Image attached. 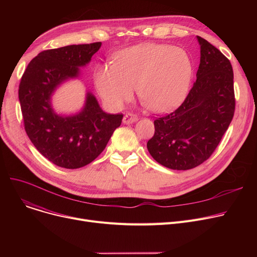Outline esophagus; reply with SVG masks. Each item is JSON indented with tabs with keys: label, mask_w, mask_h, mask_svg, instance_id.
Masks as SVG:
<instances>
[{
	"label": "esophagus",
	"mask_w": 257,
	"mask_h": 257,
	"mask_svg": "<svg viewBox=\"0 0 257 257\" xmlns=\"http://www.w3.org/2000/svg\"><path fill=\"white\" fill-rule=\"evenodd\" d=\"M137 120H138V116L132 114V113H126L123 117V123L124 124H132Z\"/></svg>",
	"instance_id": "esophagus-1"
}]
</instances>
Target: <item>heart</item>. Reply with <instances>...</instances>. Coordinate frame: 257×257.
Instances as JSON below:
<instances>
[{
    "mask_svg": "<svg viewBox=\"0 0 257 257\" xmlns=\"http://www.w3.org/2000/svg\"><path fill=\"white\" fill-rule=\"evenodd\" d=\"M194 74L188 53L177 47L142 44L119 51L114 64L100 65L94 82L111 108L132 99L137 87L142 103L156 113H166L186 98Z\"/></svg>",
    "mask_w": 257,
    "mask_h": 257,
    "instance_id": "obj_1",
    "label": "heart"
}]
</instances>
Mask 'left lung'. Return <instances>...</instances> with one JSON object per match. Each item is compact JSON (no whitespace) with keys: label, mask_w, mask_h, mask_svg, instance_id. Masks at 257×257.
<instances>
[{"label":"left lung","mask_w":257,"mask_h":257,"mask_svg":"<svg viewBox=\"0 0 257 257\" xmlns=\"http://www.w3.org/2000/svg\"><path fill=\"white\" fill-rule=\"evenodd\" d=\"M200 64L197 80L179 108L154 120L148 151L158 164L185 171L204 163L230 125L235 108L230 61L197 36Z\"/></svg>","instance_id":"obj_1"}]
</instances>
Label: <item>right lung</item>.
Instances as JSON below:
<instances>
[{"label":"right lung","mask_w":257,"mask_h":257,"mask_svg":"<svg viewBox=\"0 0 257 257\" xmlns=\"http://www.w3.org/2000/svg\"><path fill=\"white\" fill-rule=\"evenodd\" d=\"M101 46L93 43L44 51L22 77L19 99L27 136L40 154L58 167L78 169L90 164L121 123L123 114L103 111L89 90L78 112L58 113L53 108V94L67 81L80 78V69Z\"/></svg>","instance_id":"add662e5"}]
</instances>
